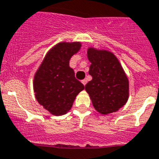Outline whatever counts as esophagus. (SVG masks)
<instances>
[{
	"label": "esophagus",
	"instance_id": "1",
	"mask_svg": "<svg viewBox=\"0 0 159 159\" xmlns=\"http://www.w3.org/2000/svg\"><path fill=\"white\" fill-rule=\"evenodd\" d=\"M81 82H82V84H84V85H85V84H86V83H87V80H86V79H84V80H83L81 81Z\"/></svg>",
	"mask_w": 159,
	"mask_h": 159
}]
</instances>
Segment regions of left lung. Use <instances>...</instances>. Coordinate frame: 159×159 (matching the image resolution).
I'll list each match as a JSON object with an SVG mask.
<instances>
[{"label": "left lung", "mask_w": 159, "mask_h": 159, "mask_svg": "<svg viewBox=\"0 0 159 159\" xmlns=\"http://www.w3.org/2000/svg\"><path fill=\"white\" fill-rule=\"evenodd\" d=\"M87 57L91 63L89 74L92 80L85 85L93 107L107 115L117 111L129 97V81L120 62L111 52L89 48Z\"/></svg>", "instance_id": "obj_1"}]
</instances>
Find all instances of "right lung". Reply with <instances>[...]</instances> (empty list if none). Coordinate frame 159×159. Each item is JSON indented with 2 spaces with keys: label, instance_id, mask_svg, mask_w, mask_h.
Here are the masks:
<instances>
[{
  "label": "right lung",
  "instance_id": "1",
  "mask_svg": "<svg viewBox=\"0 0 159 159\" xmlns=\"http://www.w3.org/2000/svg\"><path fill=\"white\" fill-rule=\"evenodd\" d=\"M80 42H61L47 52L37 70L33 89L37 101L54 116L66 114L76 95L84 89L70 67V58L80 49Z\"/></svg>",
  "mask_w": 159,
  "mask_h": 159
}]
</instances>
